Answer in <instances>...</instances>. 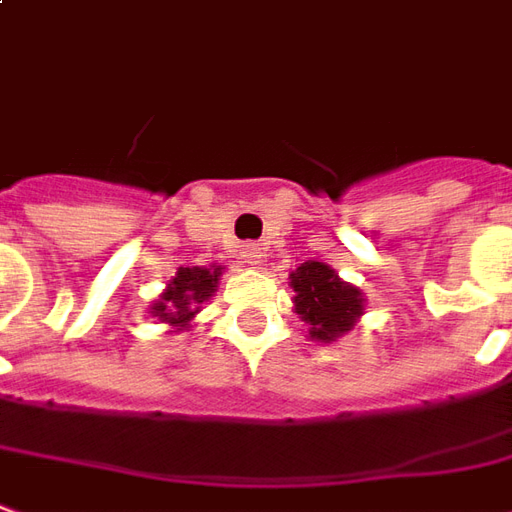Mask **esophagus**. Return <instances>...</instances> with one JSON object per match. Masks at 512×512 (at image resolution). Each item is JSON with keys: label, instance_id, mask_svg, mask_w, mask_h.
Returning a JSON list of instances; mask_svg holds the SVG:
<instances>
[{"label": "esophagus", "instance_id": "1", "mask_svg": "<svg viewBox=\"0 0 512 512\" xmlns=\"http://www.w3.org/2000/svg\"><path fill=\"white\" fill-rule=\"evenodd\" d=\"M244 263H252V266H257L260 260H263V246L260 244H246L244 246Z\"/></svg>", "mask_w": 512, "mask_h": 512}]
</instances>
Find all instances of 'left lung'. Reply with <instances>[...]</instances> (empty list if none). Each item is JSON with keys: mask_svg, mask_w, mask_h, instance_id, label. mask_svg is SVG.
<instances>
[{"mask_svg": "<svg viewBox=\"0 0 512 512\" xmlns=\"http://www.w3.org/2000/svg\"><path fill=\"white\" fill-rule=\"evenodd\" d=\"M291 285L296 291V313L310 324L307 332L316 341H332L349 332L355 318L363 313L360 291L338 280V274L324 263H302L291 274Z\"/></svg>", "mask_w": 512, "mask_h": 512, "instance_id": "left-lung-1", "label": "left lung"}]
</instances>
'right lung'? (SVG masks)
<instances>
[{
    "label": "right lung",
    "mask_w": 512,
    "mask_h": 512,
    "mask_svg": "<svg viewBox=\"0 0 512 512\" xmlns=\"http://www.w3.org/2000/svg\"><path fill=\"white\" fill-rule=\"evenodd\" d=\"M219 277L221 268H180L177 277L169 282L166 293L160 296V302H155L152 313L163 324L188 327V321L199 313V305L213 296Z\"/></svg>",
    "instance_id": "1"
}]
</instances>
